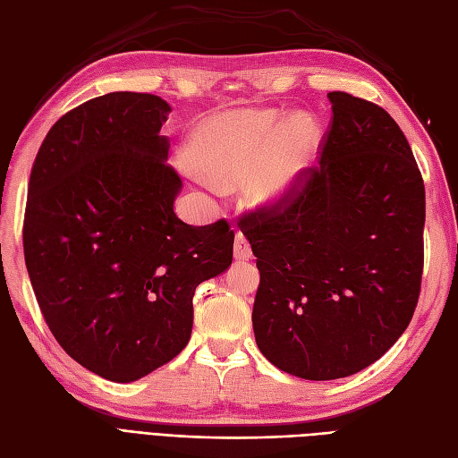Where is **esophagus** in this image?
<instances>
[{
	"label": "esophagus",
	"instance_id": "esophagus-1",
	"mask_svg": "<svg viewBox=\"0 0 458 458\" xmlns=\"http://www.w3.org/2000/svg\"><path fill=\"white\" fill-rule=\"evenodd\" d=\"M252 258V248L244 239V234L241 231L234 233V259H250Z\"/></svg>",
	"mask_w": 458,
	"mask_h": 458
}]
</instances>
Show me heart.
Returning a JSON list of instances; mask_svg holds the SVG:
<instances>
[{"mask_svg": "<svg viewBox=\"0 0 458 458\" xmlns=\"http://www.w3.org/2000/svg\"><path fill=\"white\" fill-rule=\"evenodd\" d=\"M321 148L310 114L290 120L279 110H234L200 122L189 140L197 168L187 174L212 187L244 183L256 206L281 208L306 185Z\"/></svg>", "mask_w": 458, "mask_h": 458, "instance_id": "1", "label": "heart"}]
</instances>
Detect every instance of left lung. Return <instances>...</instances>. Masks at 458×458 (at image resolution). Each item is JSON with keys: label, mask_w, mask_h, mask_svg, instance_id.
Segmentation results:
<instances>
[{"label": "left lung", "mask_w": 458, "mask_h": 458, "mask_svg": "<svg viewBox=\"0 0 458 458\" xmlns=\"http://www.w3.org/2000/svg\"><path fill=\"white\" fill-rule=\"evenodd\" d=\"M321 160L284 208L248 216L252 325L269 363L306 380L367 369L409 327L424 267V182L386 110L328 93Z\"/></svg>", "instance_id": "1"}]
</instances>
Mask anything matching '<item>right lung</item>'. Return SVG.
Listing matches in <instances>:
<instances>
[{
  "label": "right lung",
  "mask_w": 458,
  "mask_h": 458,
  "mask_svg": "<svg viewBox=\"0 0 458 458\" xmlns=\"http://www.w3.org/2000/svg\"><path fill=\"white\" fill-rule=\"evenodd\" d=\"M170 105L116 91L72 108L32 165L22 244L49 330L101 378L133 382L182 352L192 296L233 261L225 219L187 225L160 135Z\"/></svg>",
  "instance_id": "1"
}]
</instances>
